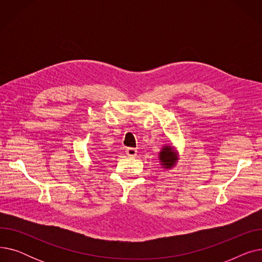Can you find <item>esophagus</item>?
Masks as SVG:
<instances>
[{
    "mask_svg": "<svg viewBox=\"0 0 262 262\" xmlns=\"http://www.w3.org/2000/svg\"><path fill=\"white\" fill-rule=\"evenodd\" d=\"M125 152L128 156H132V157H135L137 155V149L134 147H127Z\"/></svg>",
    "mask_w": 262,
    "mask_h": 262,
    "instance_id": "obj_1",
    "label": "esophagus"
}]
</instances>
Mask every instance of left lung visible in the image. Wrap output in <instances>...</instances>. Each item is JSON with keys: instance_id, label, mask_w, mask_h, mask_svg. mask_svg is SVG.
<instances>
[{"instance_id": "1", "label": "left lung", "mask_w": 262, "mask_h": 262, "mask_svg": "<svg viewBox=\"0 0 262 262\" xmlns=\"http://www.w3.org/2000/svg\"><path fill=\"white\" fill-rule=\"evenodd\" d=\"M159 160L164 169H171L177 161L176 152L171 145H164L159 153Z\"/></svg>"}]
</instances>
